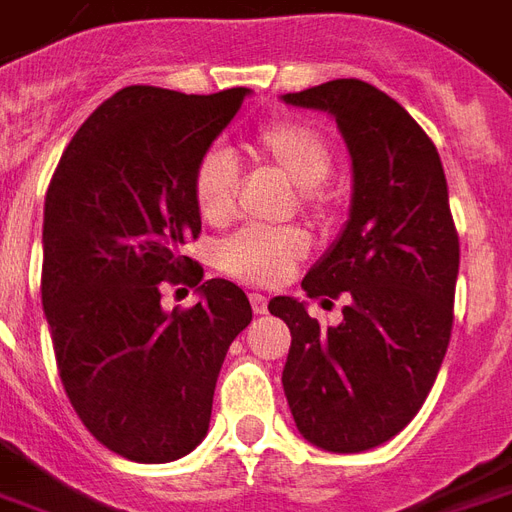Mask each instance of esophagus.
<instances>
[{
  "label": "esophagus",
  "instance_id": "1",
  "mask_svg": "<svg viewBox=\"0 0 512 512\" xmlns=\"http://www.w3.org/2000/svg\"><path fill=\"white\" fill-rule=\"evenodd\" d=\"M251 307H253V313L256 315H264L267 313V297L264 294H251Z\"/></svg>",
  "mask_w": 512,
  "mask_h": 512
}]
</instances>
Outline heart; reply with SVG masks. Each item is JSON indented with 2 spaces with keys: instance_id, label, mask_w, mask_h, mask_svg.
I'll use <instances>...</instances> for the list:
<instances>
[{
  "instance_id": "heart-1",
  "label": "heart",
  "mask_w": 512,
  "mask_h": 512,
  "mask_svg": "<svg viewBox=\"0 0 512 512\" xmlns=\"http://www.w3.org/2000/svg\"><path fill=\"white\" fill-rule=\"evenodd\" d=\"M251 156L261 167L275 172L283 183L297 188L299 205L307 213H324L329 205L324 180L332 172V148L318 129L305 121H275L264 126L251 142ZM237 164L234 156L215 145L199 159L194 172V199L207 224H224L232 215ZM307 253L305 234L299 229L256 232L242 229L221 242L218 267L234 278L270 286L294 270Z\"/></svg>"
}]
</instances>
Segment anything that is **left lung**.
<instances>
[{"label": "left lung", "mask_w": 512, "mask_h": 512, "mask_svg": "<svg viewBox=\"0 0 512 512\" xmlns=\"http://www.w3.org/2000/svg\"><path fill=\"white\" fill-rule=\"evenodd\" d=\"M280 99L332 115L353 169L343 232L302 280L324 307L343 297L340 324L321 326L294 297L270 299L291 329L283 391L307 443L370 451L413 421L451 343L459 234L443 161L405 107L364 80Z\"/></svg>", "instance_id": "8db88e82"}]
</instances>
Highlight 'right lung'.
<instances>
[{"instance_id":"obj_1","label":"right lung","mask_w":512,"mask_h":512,"mask_svg":"<svg viewBox=\"0 0 512 512\" xmlns=\"http://www.w3.org/2000/svg\"><path fill=\"white\" fill-rule=\"evenodd\" d=\"M251 88L210 96L126 86L88 115L61 156L42 218V310L80 421L124 459L164 464L205 440L215 380L253 310L232 280L183 256L202 232L199 159ZM198 286L160 307V280Z\"/></svg>"}]
</instances>
